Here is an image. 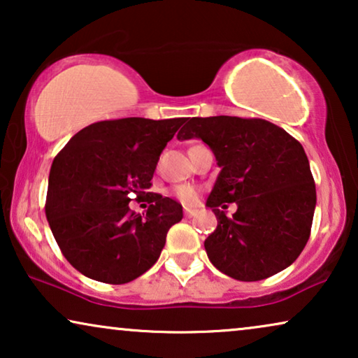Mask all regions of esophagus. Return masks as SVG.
I'll use <instances>...</instances> for the list:
<instances>
[{
	"instance_id": "34e87169",
	"label": "esophagus",
	"mask_w": 358,
	"mask_h": 358,
	"mask_svg": "<svg viewBox=\"0 0 358 358\" xmlns=\"http://www.w3.org/2000/svg\"><path fill=\"white\" fill-rule=\"evenodd\" d=\"M195 213H197V210H194V208H184V215H185V217H194Z\"/></svg>"
}]
</instances>
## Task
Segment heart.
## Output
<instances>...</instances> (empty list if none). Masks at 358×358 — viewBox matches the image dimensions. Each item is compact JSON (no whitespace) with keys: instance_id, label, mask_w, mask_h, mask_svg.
Listing matches in <instances>:
<instances>
[{"instance_id":"1","label":"heart","mask_w":358,"mask_h":358,"mask_svg":"<svg viewBox=\"0 0 358 358\" xmlns=\"http://www.w3.org/2000/svg\"><path fill=\"white\" fill-rule=\"evenodd\" d=\"M173 194L176 199H179L182 203H187V205H192L199 200V190L194 187V185H187V184H182V185H176L173 189Z\"/></svg>"}]
</instances>
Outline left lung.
Here are the masks:
<instances>
[{
	"label": "left lung",
	"instance_id": "8db88e82",
	"mask_svg": "<svg viewBox=\"0 0 358 358\" xmlns=\"http://www.w3.org/2000/svg\"><path fill=\"white\" fill-rule=\"evenodd\" d=\"M200 138L218 161L207 207L218 220L205 239L210 262L243 282H256L296 261L311 233L316 187L301 143L262 119L192 117L178 140ZM234 201L227 217L220 206Z\"/></svg>",
	"mask_w": 358,
	"mask_h": 358
}]
</instances>
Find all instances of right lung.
Instances as JSON below:
<instances>
[{"label":"right lung","mask_w":358,"mask_h":358,"mask_svg":"<svg viewBox=\"0 0 358 358\" xmlns=\"http://www.w3.org/2000/svg\"><path fill=\"white\" fill-rule=\"evenodd\" d=\"M179 119L127 117L85 127L52 163L45 215L63 256L83 275L120 285L158 261L166 234L182 220V205L148 192ZM147 197L146 215L128 207Z\"/></svg>","instance_id":"add662e5"}]
</instances>
